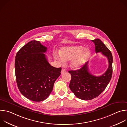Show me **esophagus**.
I'll return each instance as SVG.
<instances>
[{
	"mask_svg": "<svg viewBox=\"0 0 127 127\" xmlns=\"http://www.w3.org/2000/svg\"><path fill=\"white\" fill-rule=\"evenodd\" d=\"M66 72V70L64 69V68H62V70H61V74H63L64 73H65V72Z\"/></svg>",
	"mask_w": 127,
	"mask_h": 127,
	"instance_id": "1",
	"label": "esophagus"
}]
</instances>
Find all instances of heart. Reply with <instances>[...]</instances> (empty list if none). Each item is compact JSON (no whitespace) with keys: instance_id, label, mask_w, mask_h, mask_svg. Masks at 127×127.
<instances>
[{"instance_id":"obj_1","label":"heart","mask_w":127,"mask_h":127,"mask_svg":"<svg viewBox=\"0 0 127 127\" xmlns=\"http://www.w3.org/2000/svg\"><path fill=\"white\" fill-rule=\"evenodd\" d=\"M90 54V50L84 48L82 46H71L63 47L60 54H56L55 58L62 63H65V61L72 59L71 67L74 69L81 67L87 60Z\"/></svg>"}]
</instances>
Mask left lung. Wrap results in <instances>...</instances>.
I'll list each match as a JSON object with an SVG mask.
<instances>
[{
    "label": "left lung",
    "instance_id": "1",
    "mask_svg": "<svg viewBox=\"0 0 127 127\" xmlns=\"http://www.w3.org/2000/svg\"><path fill=\"white\" fill-rule=\"evenodd\" d=\"M95 46L96 53L101 52L107 58L109 65L105 73L96 76L89 72L88 62L80 69L70 70L71 79L69 88L75 95L82 100H91L100 95L110 82L113 73V56L106 46L98 39L92 40Z\"/></svg>",
    "mask_w": 127,
    "mask_h": 127
}]
</instances>
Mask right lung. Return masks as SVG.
Wrapping results in <instances>:
<instances>
[{"label": "right lung", "instance_id": "add662e5", "mask_svg": "<svg viewBox=\"0 0 127 127\" xmlns=\"http://www.w3.org/2000/svg\"><path fill=\"white\" fill-rule=\"evenodd\" d=\"M47 48L33 40L16 53L15 71L17 85L21 94L33 101L45 100L54 84L61 75V68L51 66L45 54Z\"/></svg>", "mask_w": 127, "mask_h": 127}]
</instances>
